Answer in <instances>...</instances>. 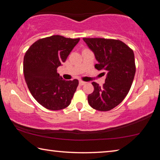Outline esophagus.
Here are the masks:
<instances>
[{"label": "esophagus", "mask_w": 160, "mask_h": 160, "mask_svg": "<svg viewBox=\"0 0 160 160\" xmlns=\"http://www.w3.org/2000/svg\"><path fill=\"white\" fill-rule=\"evenodd\" d=\"M85 84H86V82H84V81H82V80H80V82H79V85H80V86L85 85Z\"/></svg>", "instance_id": "obj_1"}]
</instances>
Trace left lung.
Here are the masks:
<instances>
[{"label":"left lung","instance_id":"8db88e82","mask_svg":"<svg viewBox=\"0 0 160 160\" xmlns=\"http://www.w3.org/2000/svg\"><path fill=\"white\" fill-rule=\"evenodd\" d=\"M83 40L98 61L95 68L107 72L102 87L92 82L94 92L88 95V103L96 110L109 111L123 101L131 89L135 73L133 51L118 39L83 38Z\"/></svg>","mask_w":160,"mask_h":160}]
</instances>
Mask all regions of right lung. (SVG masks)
<instances>
[{"label": "right lung", "mask_w": 160, "mask_h": 160, "mask_svg": "<svg viewBox=\"0 0 160 160\" xmlns=\"http://www.w3.org/2000/svg\"><path fill=\"white\" fill-rule=\"evenodd\" d=\"M80 38L60 35L42 38L26 51L23 72L27 85L38 103L49 110H61L69 106L79 82L65 80L57 68L66 58Z\"/></svg>", "instance_id": "1"}]
</instances>
